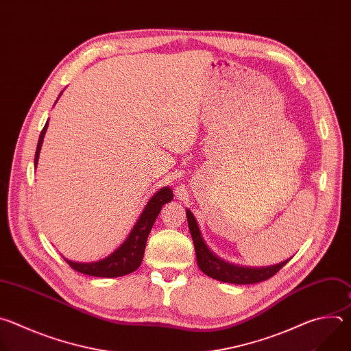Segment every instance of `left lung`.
I'll return each mask as SVG.
<instances>
[{"label": "left lung", "instance_id": "8db88e82", "mask_svg": "<svg viewBox=\"0 0 351 351\" xmlns=\"http://www.w3.org/2000/svg\"><path fill=\"white\" fill-rule=\"evenodd\" d=\"M186 215H187L190 234L194 243L197 265L207 276L213 279L226 282V283H233V285L258 283L272 278L280 268H283L290 261L289 258L283 263L269 265V267H243V265L228 263L221 257H218L207 245L206 240L203 239L202 230H199L198 223L189 208H186Z\"/></svg>", "mask_w": 351, "mask_h": 351}]
</instances>
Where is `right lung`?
I'll return each mask as SVG.
<instances>
[{
	"label": "right lung",
	"instance_id": "add662e5",
	"mask_svg": "<svg viewBox=\"0 0 351 351\" xmlns=\"http://www.w3.org/2000/svg\"><path fill=\"white\" fill-rule=\"evenodd\" d=\"M62 91H61V94H62ZM61 94H60V97H61ZM47 128H48V121L45 122L44 128L40 133V137H38L36 156H34V168H37V164H38V157H40L41 145H43V140H44ZM172 198H173V193H172L171 187L165 186V187L160 189L152 198L148 199V203L143 208V213L140 214L137 222L134 223L133 229L130 230V233L128 234L125 241L118 248H115V252H112L108 257L99 260V261H95V263H75V261H71L64 257L65 261L75 271H77L80 274L90 275V276H98V278H118V276H123V275H128V274L136 271L143 261L147 237H148L149 232H152V228H153L162 206L172 202Z\"/></svg>",
	"mask_w": 351,
	"mask_h": 351
}]
</instances>
